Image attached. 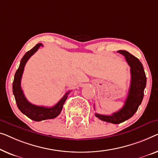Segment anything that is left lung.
<instances>
[{"label":"left lung","mask_w":158,"mask_h":158,"mask_svg":"<svg viewBox=\"0 0 158 158\" xmlns=\"http://www.w3.org/2000/svg\"><path fill=\"white\" fill-rule=\"evenodd\" d=\"M118 52L125 56L131 67V80L128 96L123 107L110 116L95 114V116L102 121L114 124L121 123L135 114L142 102L146 86V76L139 60L127 51L119 50Z\"/></svg>","instance_id":"obj_1"}]
</instances>
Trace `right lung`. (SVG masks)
Here are the masks:
<instances>
[{
    "mask_svg": "<svg viewBox=\"0 0 158 158\" xmlns=\"http://www.w3.org/2000/svg\"><path fill=\"white\" fill-rule=\"evenodd\" d=\"M41 46H43L42 43L37 44L32 49L25 54L20 61V66L15 72L13 84V92L18 109L23 114H25L29 118L35 121L52 119L59 116V114L62 111L63 105L68 97L67 95L70 93V91L66 93L60 102L52 107L39 106L34 105L28 102L27 98H25L22 88H21V78H22L23 73L27 60L34 53L36 52L37 49Z\"/></svg>",
    "mask_w": 158,
    "mask_h": 158,
    "instance_id": "obj_1",
    "label": "right lung"
}]
</instances>
